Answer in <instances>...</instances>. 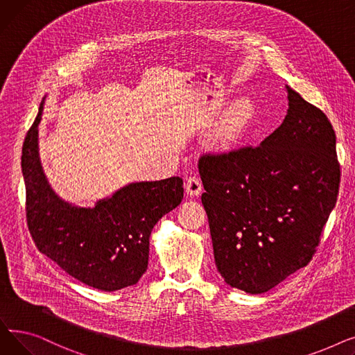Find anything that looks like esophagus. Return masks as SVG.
I'll return each instance as SVG.
<instances>
[{"mask_svg": "<svg viewBox=\"0 0 355 355\" xmlns=\"http://www.w3.org/2000/svg\"><path fill=\"white\" fill-rule=\"evenodd\" d=\"M184 187H185V193H187V196L196 197L201 193L202 184H201V180L194 175V177L187 178V181H185V184H184Z\"/></svg>", "mask_w": 355, "mask_h": 355, "instance_id": "obj_1", "label": "esophagus"}]
</instances>
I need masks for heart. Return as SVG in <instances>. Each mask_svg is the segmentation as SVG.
<instances>
[{
	"mask_svg": "<svg viewBox=\"0 0 355 355\" xmlns=\"http://www.w3.org/2000/svg\"><path fill=\"white\" fill-rule=\"evenodd\" d=\"M245 121H246V106L243 103H237L229 114V119L226 121V125L221 130V137L225 139L233 138L237 134V130L243 126Z\"/></svg>",
	"mask_w": 355,
	"mask_h": 355,
	"instance_id": "heart-1",
	"label": "heart"
}]
</instances>
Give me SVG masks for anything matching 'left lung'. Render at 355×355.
<instances>
[{"mask_svg":"<svg viewBox=\"0 0 355 355\" xmlns=\"http://www.w3.org/2000/svg\"><path fill=\"white\" fill-rule=\"evenodd\" d=\"M286 92V116L262 144L198 162L217 270L254 295L309 263L340 189L331 122Z\"/></svg>","mask_w":355,"mask_h":355,"instance_id":"1","label":"left lung"}]
</instances>
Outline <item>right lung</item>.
Returning <instances> with one entry per match:
<instances>
[{"label": "right lung", "mask_w": 355, "mask_h": 355, "mask_svg": "<svg viewBox=\"0 0 355 355\" xmlns=\"http://www.w3.org/2000/svg\"><path fill=\"white\" fill-rule=\"evenodd\" d=\"M43 109L44 99L21 155L27 223L37 249L92 288L112 292L135 285L148 269L154 226L184 197L182 180L129 182L93 207L63 200L51 189L40 159Z\"/></svg>", "instance_id": "right-lung-1"}]
</instances>
